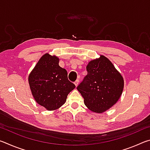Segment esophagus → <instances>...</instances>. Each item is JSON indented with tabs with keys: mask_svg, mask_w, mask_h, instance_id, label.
<instances>
[{
	"mask_svg": "<svg viewBox=\"0 0 150 150\" xmlns=\"http://www.w3.org/2000/svg\"><path fill=\"white\" fill-rule=\"evenodd\" d=\"M79 80L77 79V80H76L75 81V86L76 87H77V86L79 85Z\"/></svg>",
	"mask_w": 150,
	"mask_h": 150,
	"instance_id": "esophagus-1",
	"label": "esophagus"
}]
</instances>
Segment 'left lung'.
Segmentation results:
<instances>
[{"instance_id": "8db88e82", "label": "left lung", "mask_w": 150, "mask_h": 150, "mask_svg": "<svg viewBox=\"0 0 150 150\" xmlns=\"http://www.w3.org/2000/svg\"><path fill=\"white\" fill-rule=\"evenodd\" d=\"M86 69L87 75L77 88L89 110L103 112L120 98L124 88L123 77L104 55L91 61Z\"/></svg>"}]
</instances>
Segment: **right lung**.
I'll return each instance as SVG.
<instances>
[{
    "label": "right lung",
    "instance_id": "obj_1",
    "mask_svg": "<svg viewBox=\"0 0 150 150\" xmlns=\"http://www.w3.org/2000/svg\"><path fill=\"white\" fill-rule=\"evenodd\" d=\"M35 101L48 110L59 108L75 85L69 81L67 71L59 65V59L45 54L40 58L28 77Z\"/></svg>",
    "mask_w": 150,
    "mask_h": 150
}]
</instances>
